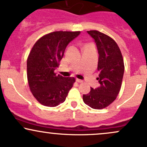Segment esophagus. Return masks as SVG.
Here are the masks:
<instances>
[{"label":"esophagus","mask_w":147,"mask_h":147,"mask_svg":"<svg viewBox=\"0 0 147 147\" xmlns=\"http://www.w3.org/2000/svg\"><path fill=\"white\" fill-rule=\"evenodd\" d=\"M76 81L78 82V83H83V82H84L83 80H79V79H76Z\"/></svg>","instance_id":"obj_1"}]
</instances>
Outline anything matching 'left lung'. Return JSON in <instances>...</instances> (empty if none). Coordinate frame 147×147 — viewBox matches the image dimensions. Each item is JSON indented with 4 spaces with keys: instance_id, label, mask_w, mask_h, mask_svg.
Listing matches in <instances>:
<instances>
[{
    "instance_id": "1",
    "label": "left lung",
    "mask_w": 147,
    "mask_h": 147,
    "mask_svg": "<svg viewBox=\"0 0 147 147\" xmlns=\"http://www.w3.org/2000/svg\"><path fill=\"white\" fill-rule=\"evenodd\" d=\"M97 45L99 54L97 80L100 86L83 95V100L93 109H102L112 104L117 98L122 84L124 72L123 59L118 45L111 37L98 31H87Z\"/></svg>"
}]
</instances>
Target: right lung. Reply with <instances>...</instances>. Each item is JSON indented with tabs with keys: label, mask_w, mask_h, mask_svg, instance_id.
I'll return each mask as SVG.
<instances>
[{
	"label": "right lung",
	"mask_w": 147,
	"mask_h": 147,
	"mask_svg": "<svg viewBox=\"0 0 147 147\" xmlns=\"http://www.w3.org/2000/svg\"><path fill=\"white\" fill-rule=\"evenodd\" d=\"M80 31H54L43 35L30 50L27 59V78L32 94L42 105L56 107L65 100L75 82L54 72L70 42Z\"/></svg>",
	"instance_id": "right-lung-1"
}]
</instances>
